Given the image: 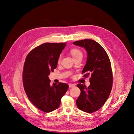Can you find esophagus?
<instances>
[{
    "label": "esophagus",
    "mask_w": 134,
    "mask_h": 134,
    "mask_svg": "<svg viewBox=\"0 0 134 134\" xmlns=\"http://www.w3.org/2000/svg\"><path fill=\"white\" fill-rule=\"evenodd\" d=\"M69 87H70V88H71V87H74L75 86V84H69Z\"/></svg>",
    "instance_id": "esophagus-1"
}]
</instances>
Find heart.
Segmentation results:
<instances>
[{
    "instance_id": "obj_1",
    "label": "heart",
    "mask_w": 134,
    "mask_h": 134,
    "mask_svg": "<svg viewBox=\"0 0 134 134\" xmlns=\"http://www.w3.org/2000/svg\"><path fill=\"white\" fill-rule=\"evenodd\" d=\"M70 53L74 59L78 58L79 57H81V56L83 57V53H82V52L80 50H79L78 49H72L70 50ZM62 58V55H60L57 60V63L58 64L60 63Z\"/></svg>"
}]
</instances>
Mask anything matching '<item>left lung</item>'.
<instances>
[{"instance_id":"8db88e82","label":"left lung","mask_w":134,"mask_h":134,"mask_svg":"<svg viewBox=\"0 0 134 134\" xmlns=\"http://www.w3.org/2000/svg\"><path fill=\"white\" fill-rule=\"evenodd\" d=\"M73 44L86 50L87 61L82 74L85 73L84 77H91L88 87L77 84L81 92L76 104L80 110L93 113L102 107L110 95L113 84L110 62L105 49L93 40L77 41Z\"/></svg>"}]
</instances>
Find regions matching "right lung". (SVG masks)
I'll return each mask as SVG.
<instances>
[{
  "mask_svg": "<svg viewBox=\"0 0 134 134\" xmlns=\"http://www.w3.org/2000/svg\"><path fill=\"white\" fill-rule=\"evenodd\" d=\"M66 43H45L33 49L26 57L23 84L28 98L38 109L49 113L57 109L69 85L59 83L51 86L48 77L57 66V60Z\"/></svg>",
  "mask_w": 134,
  "mask_h": 134,
  "instance_id": "1",
  "label": "right lung"
}]
</instances>
